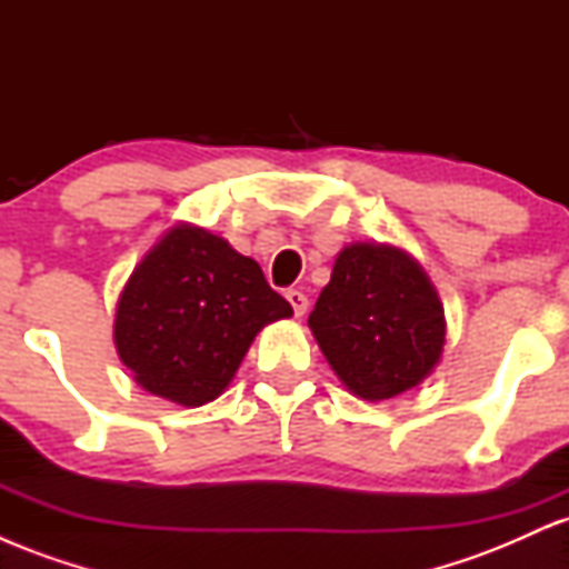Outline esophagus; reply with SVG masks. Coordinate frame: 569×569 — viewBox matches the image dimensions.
<instances>
[{
    "mask_svg": "<svg viewBox=\"0 0 569 569\" xmlns=\"http://www.w3.org/2000/svg\"><path fill=\"white\" fill-rule=\"evenodd\" d=\"M286 299H289V305L293 307V316H305L307 312V297L299 289H289L286 291Z\"/></svg>",
    "mask_w": 569,
    "mask_h": 569,
    "instance_id": "esophagus-1",
    "label": "esophagus"
}]
</instances>
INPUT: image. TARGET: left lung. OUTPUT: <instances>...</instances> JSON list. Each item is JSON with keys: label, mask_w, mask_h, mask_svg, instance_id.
I'll use <instances>...</instances> for the list:
<instances>
[{"label": "left lung", "mask_w": 569, "mask_h": 569, "mask_svg": "<svg viewBox=\"0 0 569 569\" xmlns=\"http://www.w3.org/2000/svg\"><path fill=\"white\" fill-rule=\"evenodd\" d=\"M345 388L388 401L417 388L447 342L439 291L411 253L388 243H348L307 318Z\"/></svg>", "instance_id": "1"}]
</instances>
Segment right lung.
Segmentation results:
<instances>
[{
	"instance_id": "1",
	"label": "right lung",
	"mask_w": 569,
	"mask_h": 569,
	"mask_svg": "<svg viewBox=\"0 0 569 569\" xmlns=\"http://www.w3.org/2000/svg\"><path fill=\"white\" fill-rule=\"evenodd\" d=\"M291 316L251 257L206 227L179 221L122 286L114 345L147 393L202 407L224 393L253 337Z\"/></svg>"
}]
</instances>
